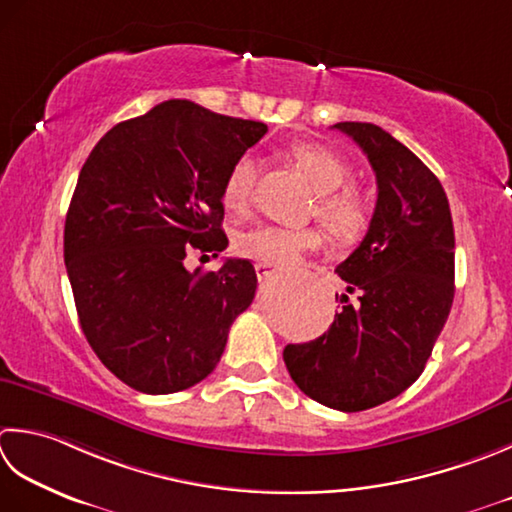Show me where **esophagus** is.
<instances>
[{
    "label": "esophagus",
    "mask_w": 512,
    "mask_h": 512,
    "mask_svg": "<svg viewBox=\"0 0 512 512\" xmlns=\"http://www.w3.org/2000/svg\"><path fill=\"white\" fill-rule=\"evenodd\" d=\"M275 270H277V266H273V264H264V262L255 264V273L259 277V282H262V279H268L270 275L275 273Z\"/></svg>",
    "instance_id": "1"
}]
</instances>
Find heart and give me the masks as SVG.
Returning a JSON list of instances; mask_svg holds the SVG:
<instances>
[{"instance_id":"b5f03b06","label":"heart","mask_w":512,"mask_h":512,"mask_svg":"<svg viewBox=\"0 0 512 512\" xmlns=\"http://www.w3.org/2000/svg\"><path fill=\"white\" fill-rule=\"evenodd\" d=\"M293 164L310 179L317 190L315 213L339 237H355L368 222V208L362 195L350 188L353 168L342 155L322 144H299L293 148ZM259 179V162L244 153L230 164L222 184V199L230 210H244L253 199ZM237 250L257 262L290 266L310 250L322 246V235L315 228H282L259 224L237 235Z\"/></svg>"}]
</instances>
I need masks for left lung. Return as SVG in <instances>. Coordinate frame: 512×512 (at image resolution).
<instances>
[{"instance_id": "obj_1", "label": "left lung", "mask_w": 512, "mask_h": 512, "mask_svg": "<svg viewBox=\"0 0 512 512\" xmlns=\"http://www.w3.org/2000/svg\"><path fill=\"white\" fill-rule=\"evenodd\" d=\"M333 128L364 150L377 204L362 244L337 266L346 293L335 322L313 342L288 344L284 362L304 395L357 413L424 373L455 297V230L442 184L413 150L375 124Z\"/></svg>"}]
</instances>
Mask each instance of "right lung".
Masks as SVG:
<instances>
[{
	"label": "right lung",
	"mask_w": 512,
	"mask_h": 512,
	"mask_svg": "<svg viewBox=\"0 0 512 512\" xmlns=\"http://www.w3.org/2000/svg\"><path fill=\"white\" fill-rule=\"evenodd\" d=\"M266 130L168 99L110 128L82 166L64 226L66 273L90 348L139 393L202 382L253 302L248 259L215 273L184 259L228 246L224 177Z\"/></svg>",
	"instance_id": "1"
}]
</instances>
